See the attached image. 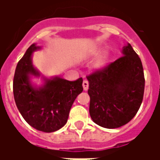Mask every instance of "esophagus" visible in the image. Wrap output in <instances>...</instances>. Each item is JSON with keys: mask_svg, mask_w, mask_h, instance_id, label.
<instances>
[{"mask_svg": "<svg viewBox=\"0 0 160 160\" xmlns=\"http://www.w3.org/2000/svg\"><path fill=\"white\" fill-rule=\"evenodd\" d=\"M82 87H83L84 91L88 90V87H89V84H88V81L87 80H85L82 83Z\"/></svg>", "mask_w": 160, "mask_h": 160, "instance_id": "obj_1", "label": "esophagus"}]
</instances>
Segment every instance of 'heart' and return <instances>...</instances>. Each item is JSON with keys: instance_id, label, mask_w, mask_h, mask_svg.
<instances>
[{"instance_id": "b5f03b06", "label": "heart", "mask_w": 160, "mask_h": 160, "mask_svg": "<svg viewBox=\"0 0 160 160\" xmlns=\"http://www.w3.org/2000/svg\"><path fill=\"white\" fill-rule=\"evenodd\" d=\"M101 50L100 46H94L92 49L90 50L91 55H96L99 53ZM111 53L109 51V49H104L102 52L98 54L96 58L93 60V62H92V68L95 71H98L104 68L105 65L107 64V62L110 58Z\"/></svg>"}]
</instances>
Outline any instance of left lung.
I'll return each instance as SVG.
<instances>
[{
  "mask_svg": "<svg viewBox=\"0 0 160 160\" xmlns=\"http://www.w3.org/2000/svg\"><path fill=\"white\" fill-rule=\"evenodd\" d=\"M122 55L107 68L87 77L91 118L105 128H118L130 122L143 99L141 59L128 42L122 47Z\"/></svg>",
  "mask_w": 160,
  "mask_h": 160,
  "instance_id": "left-lung-1",
  "label": "left lung"
}]
</instances>
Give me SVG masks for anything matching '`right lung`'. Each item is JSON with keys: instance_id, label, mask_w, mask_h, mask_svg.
I'll return each mask as SVG.
<instances>
[{"instance_id": "obj_1", "label": "right lung", "mask_w": 160, "mask_h": 160, "mask_svg": "<svg viewBox=\"0 0 160 160\" xmlns=\"http://www.w3.org/2000/svg\"><path fill=\"white\" fill-rule=\"evenodd\" d=\"M42 49L32 43L17 64L13 78V96L26 122L37 130L51 133L67 123L70 109L82 92V78L69 81L62 77H45L33 65V53ZM32 78H40L38 86Z\"/></svg>"}]
</instances>
